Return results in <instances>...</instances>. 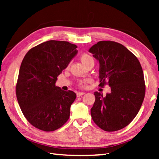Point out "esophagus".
Listing matches in <instances>:
<instances>
[{"label": "esophagus", "mask_w": 159, "mask_h": 159, "mask_svg": "<svg viewBox=\"0 0 159 159\" xmlns=\"http://www.w3.org/2000/svg\"><path fill=\"white\" fill-rule=\"evenodd\" d=\"M85 94V93H83V92H79V93H76V96L78 97V98H79V97H80V96H82V95H83Z\"/></svg>", "instance_id": "obj_1"}]
</instances>
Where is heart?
<instances>
[{"label": "heart", "instance_id": "heart-1", "mask_svg": "<svg viewBox=\"0 0 159 159\" xmlns=\"http://www.w3.org/2000/svg\"><path fill=\"white\" fill-rule=\"evenodd\" d=\"M80 61H82V63L85 66H88V64L90 63H94L93 58L88 53H85V52L82 53L80 56ZM90 81V79L80 80H79V83H78V85H79L80 88H84L86 87V85H87V83H89Z\"/></svg>", "mask_w": 159, "mask_h": 159}]
</instances>
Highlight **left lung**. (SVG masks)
I'll use <instances>...</instances> for the list:
<instances>
[{
	"mask_svg": "<svg viewBox=\"0 0 159 159\" xmlns=\"http://www.w3.org/2000/svg\"><path fill=\"white\" fill-rule=\"evenodd\" d=\"M89 52L99 62V86L111 88L105 96L94 93L91 116L102 130H119L130 124L144 100L146 87L141 64L134 54L114 41H99Z\"/></svg>",
	"mask_w": 159,
	"mask_h": 159,
	"instance_id": "1",
	"label": "left lung"
}]
</instances>
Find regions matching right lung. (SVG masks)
I'll return each mask as SVG.
<instances>
[{
    "label": "right lung",
    "instance_id": "obj_1",
    "mask_svg": "<svg viewBox=\"0 0 159 159\" xmlns=\"http://www.w3.org/2000/svg\"><path fill=\"white\" fill-rule=\"evenodd\" d=\"M76 48L67 41L52 40L32 48L21 61L16 95L26 120L39 130L55 131L69 119L76 95L61 90L55 83L76 55Z\"/></svg>",
    "mask_w": 159,
    "mask_h": 159
}]
</instances>
